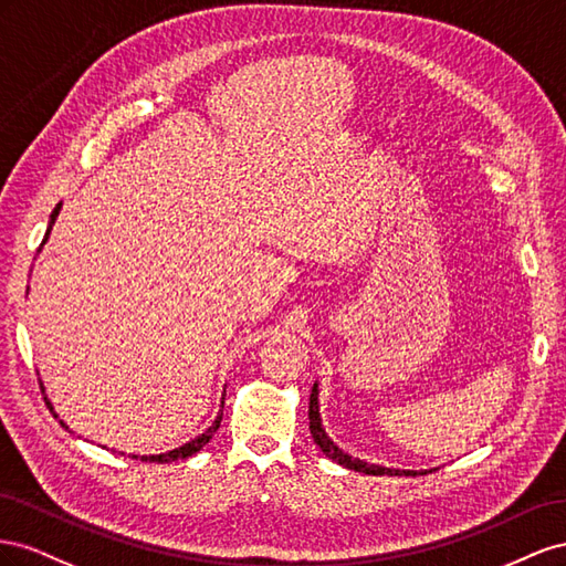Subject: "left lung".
<instances>
[{
	"label": "left lung",
	"instance_id": "obj_1",
	"mask_svg": "<svg viewBox=\"0 0 566 566\" xmlns=\"http://www.w3.org/2000/svg\"><path fill=\"white\" fill-rule=\"evenodd\" d=\"M317 384H313V394H311V406H308V419H311V433H313V441L319 446L322 453H325L329 460L338 462L346 470H355V472H363V474H373V476H381V474H389V476H417V474H427V472H415V470H391V467H379V464H367L358 458H350L348 453H344L342 448H338L322 427V419H319V402H317Z\"/></svg>",
	"mask_w": 566,
	"mask_h": 566
}]
</instances>
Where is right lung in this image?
<instances>
[{
	"label": "right lung",
	"mask_w": 566,
	"mask_h": 566,
	"mask_svg": "<svg viewBox=\"0 0 566 566\" xmlns=\"http://www.w3.org/2000/svg\"><path fill=\"white\" fill-rule=\"evenodd\" d=\"M59 211H61V203L54 208L52 211V218H50V228H46V234H44V239H42V244H40V249H38V253L42 251V247L46 244V239H50V232H52V224H54V220L59 218ZM42 394H44V386H42ZM44 402H46V408H50L52 412H54V408H52V402H50V398L44 396ZM222 408H224V394H222V406H220V412H218V417H216V422L208 427L203 433H199L197 439H191L189 443H185V446H180V448H175V450H168V453H160V455H142L139 460L142 462H156V464H168V462H175V460H185V458H191L193 453H199V450L213 439V433L218 431V427H220V419H222ZM54 417H59V415H54ZM61 427H66L61 422ZM69 429V427H66ZM135 460H137V455H133Z\"/></svg>",
	"instance_id": "obj_1"
}]
</instances>
